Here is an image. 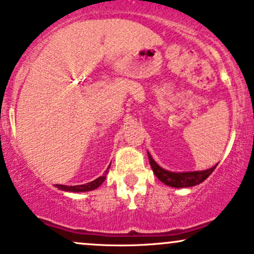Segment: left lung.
Masks as SVG:
<instances>
[{
    "mask_svg": "<svg viewBox=\"0 0 254 254\" xmlns=\"http://www.w3.org/2000/svg\"><path fill=\"white\" fill-rule=\"evenodd\" d=\"M148 159L149 164H151L152 170L156 174L157 178L164 183L165 185L172 186V188H191V186L198 185V184L203 183L205 179L208 178L213 173V170L215 169L217 165H214L213 168H209L207 170H202V172H188V173H173L168 172V170L163 169L159 167L156 162L153 161V158L151 157V154L148 153Z\"/></svg>",
    "mask_w": 254,
    "mask_h": 254,
    "instance_id": "8db88e82",
    "label": "left lung"
}]
</instances>
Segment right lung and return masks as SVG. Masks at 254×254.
I'll list each match as a JSON object with an SVG mask.
<instances>
[{
    "label": "right lung",
    "instance_id": "1",
    "mask_svg": "<svg viewBox=\"0 0 254 254\" xmlns=\"http://www.w3.org/2000/svg\"><path fill=\"white\" fill-rule=\"evenodd\" d=\"M106 175H107V172H106L105 175L100 176V178H97V179H96V180L91 181V183L85 184V185H78V186L57 185V188L61 189V190H63V191H70V192H85V191H91V190H95V189H97L98 186H100L101 184H102L103 181H105Z\"/></svg>",
    "mask_w": 254,
    "mask_h": 254
}]
</instances>
